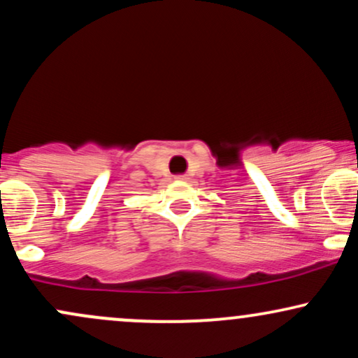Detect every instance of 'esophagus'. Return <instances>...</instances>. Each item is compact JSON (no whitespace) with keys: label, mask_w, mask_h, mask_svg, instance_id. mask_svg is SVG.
I'll return each instance as SVG.
<instances>
[{"label":"esophagus","mask_w":358,"mask_h":358,"mask_svg":"<svg viewBox=\"0 0 358 358\" xmlns=\"http://www.w3.org/2000/svg\"><path fill=\"white\" fill-rule=\"evenodd\" d=\"M176 178L182 180V182H190V175H178Z\"/></svg>","instance_id":"34e87169"}]
</instances>
